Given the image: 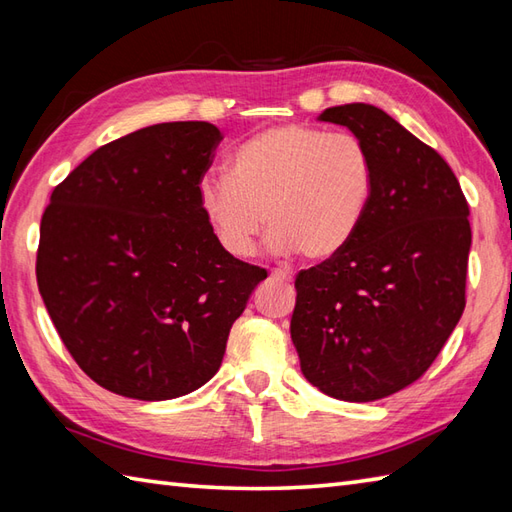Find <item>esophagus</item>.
<instances>
[{"mask_svg":"<svg viewBox=\"0 0 512 512\" xmlns=\"http://www.w3.org/2000/svg\"><path fill=\"white\" fill-rule=\"evenodd\" d=\"M270 277L277 279V281H290L292 279V273L288 268H275L273 273H270Z\"/></svg>","mask_w":512,"mask_h":512,"instance_id":"esophagus-1","label":"esophagus"}]
</instances>
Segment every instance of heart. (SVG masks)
I'll return each instance as SVG.
<instances>
[{
  "mask_svg": "<svg viewBox=\"0 0 512 512\" xmlns=\"http://www.w3.org/2000/svg\"><path fill=\"white\" fill-rule=\"evenodd\" d=\"M372 151L354 134L279 125L250 136L228 158L226 178H204L200 206L233 257L253 255L268 224L277 255L332 259L352 244L374 198Z\"/></svg>",
  "mask_w": 512,
  "mask_h": 512,
  "instance_id": "b5f03b06",
  "label": "heart"
}]
</instances>
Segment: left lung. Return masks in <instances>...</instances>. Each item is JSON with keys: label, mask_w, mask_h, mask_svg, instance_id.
I'll return each instance as SVG.
<instances>
[{"label": "left lung", "mask_w": 512, "mask_h": 512, "mask_svg": "<svg viewBox=\"0 0 512 512\" xmlns=\"http://www.w3.org/2000/svg\"><path fill=\"white\" fill-rule=\"evenodd\" d=\"M319 121L365 140L376 184L352 244L299 273L290 336L308 383L372 402L427 372L462 317L469 204L438 151L378 107H328Z\"/></svg>", "instance_id": "obj_1"}]
</instances>
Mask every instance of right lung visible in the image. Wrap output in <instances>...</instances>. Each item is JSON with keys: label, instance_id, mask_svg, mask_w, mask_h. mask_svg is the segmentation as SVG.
Instances as JSON below:
<instances>
[{"label": "right lung", "instance_id": "1", "mask_svg": "<svg viewBox=\"0 0 512 512\" xmlns=\"http://www.w3.org/2000/svg\"><path fill=\"white\" fill-rule=\"evenodd\" d=\"M220 129L158 123L85 158L41 217L37 284L63 345L94 383L136 400L191 394L266 270L217 242L198 187Z\"/></svg>", "mask_w": 512, "mask_h": 512}]
</instances>
